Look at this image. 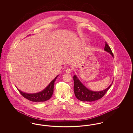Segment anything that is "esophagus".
Instances as JSON below:
<instances>
[{
	"instance_id": "obj_1",
	"label": "esophagus",
	"mask_w": 133,
	"mask_h": 133,
	"mask_svg": "<svg viewBox=\"0 0 133 133\" xmlns=\"http://www.w3.org/2000/svg\"><path fill=\"white\" fill-rule=\"evenodd\" d=\"M72 71V69L71 68H67L66 69V72L67 73H70Z\"/></svg>"
}]
</instances>
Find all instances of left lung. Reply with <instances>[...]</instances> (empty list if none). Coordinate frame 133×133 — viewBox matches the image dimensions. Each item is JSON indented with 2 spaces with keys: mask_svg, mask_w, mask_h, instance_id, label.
<instances>
[{
  "mask_svg": "<svg viewBox=\"0 0 133 133\" xmlns=\"http://www.w3.org/2000/svg\"><path fill=\"white\" fill-rule=\"evenodd\" d=\"M104 50L111 54L113 57L114 56L112 51L106 42H105V47ZM73 80L74 81V90L75 96L78 100L83 102L94 101L101 99L105 95L108 90L110 88L113 84L112 82L107 88L104 90L102 91L95 92L91 91L85 87L83 85L82 83L77 78L76 75H74L73 77Z\"/></svg>",
  "mask_w": 133,
  "mask_h": 133,
  "instance_id": "1",
  "label": "left lung"
}]
</instances>
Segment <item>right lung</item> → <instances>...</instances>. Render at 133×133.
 I'll return each mask as SVG.
<instances>
[{"label":"right lung","mask_w":133,"mask_h":133,"mask_svg":"<svg viewBox=\"0 0 133 133\" xmlns=\"http://www.w3.org/2000/svg\"><path fill=\"white\" fill-rule=\"evenodd\" d=\"M58 76H56L54 80H53L48 86L42 91L35 94H28L24 92H22L18 90L20 93L23 96V97L25 98L27 100L35 102H44L49 100L52 97L53 93V88L54 86V82L56 80Z\"/></svg>","instance_id":"add662e5"}]
</instances>
